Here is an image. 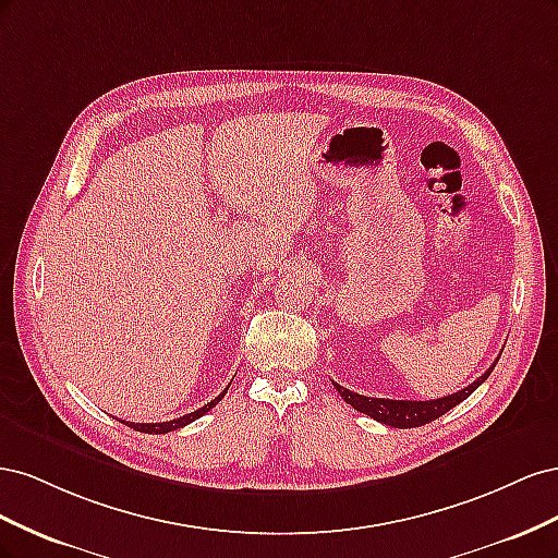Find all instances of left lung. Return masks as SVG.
Wrapping results in <instances>:
<instances>
[{"instance_id":"obj_1","label":"left lung","mask_w":558,"mask_h":558,"mask_svg":"<svg viewBox=\"0 0 558 558\" xmlns=\"http://www.w3.org/2000/svg\"><path fill=\"white\" fill-rule=\"evenodd\" d=\"M500 359V356H498ZM498 363V361H496ZM496 363L486 369V373L477 379L472 381L470 386L461 388L459 393H451L445 398H437V400H388V398H367V396H359L349 391V388L335 384L337 393L344 398L347 404H351L353 410H359L367 416H373L375 421H381L386 426H393V428H416V426H426L430 421L440 418L442 414H447L456 404L463 402L475 388H480L484 384V379L494 373Z\"/></svg>"}]
</instances>
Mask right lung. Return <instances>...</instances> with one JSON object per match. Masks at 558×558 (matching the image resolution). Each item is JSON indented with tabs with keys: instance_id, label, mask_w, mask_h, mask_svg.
<instances>
[{
	"instance_id": "right-lung-1",
	"label": "right lung",
	"mask_w": 558,
	"mask_h": 558,
	"mask_svg": "<svg viewBox=\"0 0 558 558\" xmlns=\"http://www.w3.org/2000/svg\"><path fill=\"white\" fill-rule=\"evenodd\" d=\"M226 393H228V388H226V391H223L221 396L214 398L211 402H207L205 408H199V410H195V412H191V414H183V416H179V418H172V421H162V424H132V421H125V424H128L130 428H134V430H140V433H154V435L172 433V430H177V428H183L185 424H191V421L199 418L202 414H207L211 408H216V404L223 400V396H226Z\"/></svg>"
}]
</instances>
